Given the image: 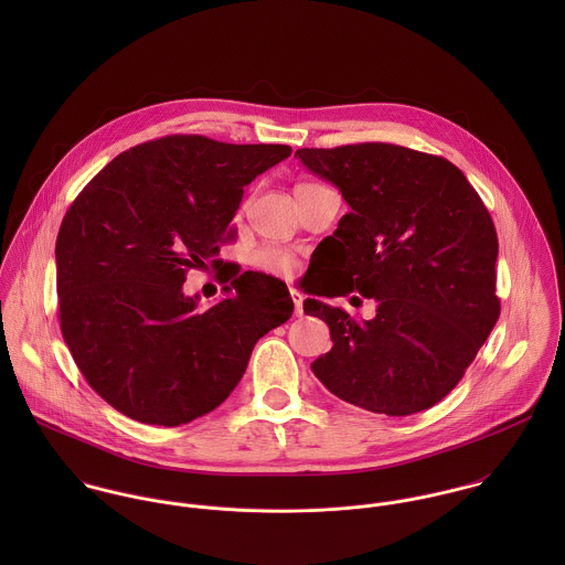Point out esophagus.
Masks as SVG:
<instances>
[{"label": "esophagus", "instance_id": "34e87169", "mask_svg": "<svg viewBox=\"0 0 565 565\" xmlns=\"http://www.w3.org/2000/svg\"><path fill=\"white\" fill-rule=\"evenodd\" d=\"M291 298H294V305H296V316H305V296L296 289H291Z\"/></svg>", "mask_w": 565, "mask_h": 565}]
</instances>
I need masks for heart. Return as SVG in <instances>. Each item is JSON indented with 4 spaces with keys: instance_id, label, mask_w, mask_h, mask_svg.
<instances>
[{
    "instance_id": "heart-1",
    "label": "heart",
    "mask_w": 565,
    "mask_h": 565,
    "mask_svg": "<svg viewBox=\"0 0 565 565\" xmlns=\"http://www.w3.org/2000/svg\"><path fill=\"white\" fill-rule=\"evenodd\" d=\"M298 186H309V184H298ZM252 263L265 271V274H271V276H291L298 267L296 263V256L282 247H276V245H263L254 252L252 256Z\"/></svg>"
}]
</instances>
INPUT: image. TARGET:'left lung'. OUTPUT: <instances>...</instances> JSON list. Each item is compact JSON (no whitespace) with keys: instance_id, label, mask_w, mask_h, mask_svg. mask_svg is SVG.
Here are the masks:
<instances>
[{"instance_id":"1","label":"left lung","mask_w":565,"mask_h":565,"mask_svg":"<svg viewBox=\"0 0 565 565\" xmlns=\"http://www.w3.org/2000/svg\"><path fill=\"white\" fill-rule=\"evenodd\" d=\"M296 157L352 209L328 245L343 282L307 294L359 291L379 305L376 318L359 322L305 300V313L328 323L332 339L313 374L372 413L430 408L457 387L500 316L498 237L483 200L459 167L403 146L302 148Z\"/></svg>"}]
</instances>
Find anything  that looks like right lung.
<instances>
[{"mask_svg":"<svg viewBox=\"0 0 565 565\" xmlns=\"http://www.w3.org/2000/svg\"><path fill=\"white\" fill-rule=\"evenodd\" d=\"M289 154L171 135L121 152L74 200L56 239L61 330L113 408L157 426L213 411L291 318L287 285L239 265L217 271L228 296L206 311L182 291L189 269L220 263L243 186Z\"/></svg>","mask_w":565,"mask_h":565,"instance_id":"1","label":"right lung"}]
</instances>
